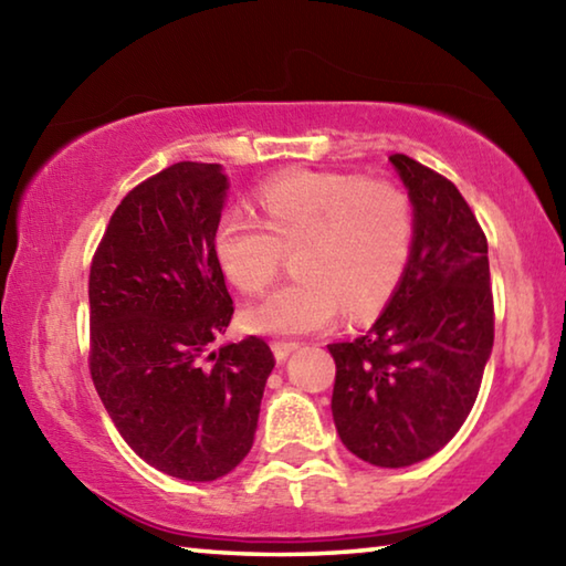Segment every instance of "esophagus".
Here are the masks:
<instances>
[{"mask_svg":"<svg viewBox=\"0 0 566 566\" xmlns=\"http://www.w3.org/2000/svg\"><path fill=\"white\" fill-rule=\"evenodd\" d=\"M296 347H300V344H296V342H274V344H272L274 359H276V361H284Z\"/></svg>","mask_w":566,"mask_h":566,"instance_id":"34e87169","label":"esophagus"}]
</instances>
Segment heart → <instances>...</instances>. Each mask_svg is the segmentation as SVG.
<instances>
[{
	"label": "heart",
	"mask_w": 566,
	"mask_h": 566,
	"mask_svg": "<svg viewBox=\"0 0 566 566\" xmlns=\"http://www.w3.org/2000/svg\"><path fill=\"white\" fill-rule=\"evenodd\" d=\"M264 222L244 209L222 217L217 262L242 292H260L300 249V282L282 284L244 310L247 327L266 337H302L329 327L342 306L349 317L375 314L407 272L415 209L389 181L332 171H290L264 185Z\"/></svg>",
	"instance_id": "1"
}]
</instances>
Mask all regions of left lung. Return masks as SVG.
<instances>
[{"label":"left lung","instance_id":"1","mask_svg":"<svg viewBox=\"0 0 566 566\" xmlns=\"http://www.w3.org/2000/svg\"><path fill=\"white\" fill-rule=\"evenodd\" d=\"M389 161L415 209L407 272L361 337L327 349L344 447L399 469L437 454L472 411L494 344V304L486 237L459 189L407 155Z\"/></svg>","mask_w":566,"mask_h":566}]
</instances>
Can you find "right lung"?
Returning a JSON list of instances; mask_svg holds the SVG:
<instances>
[{"instance_id": "right-lung-1", "label": "right lung", "mask_w": 566, "mask_h": 566, "mask_svg": "<svg viewBox=\"0 0 566 566\" xmlns=\"http://www.w3.org/2000/svg\"><path fill=\"white\" fill-rule=\"evenodd\" d=\"M222 165L179 161L122 199L90 272V369L114 427L147 464L214 482L254 444L274 354L260 337L214 349L234 306L214 234Z\"/></svg>"}]
</instances>
